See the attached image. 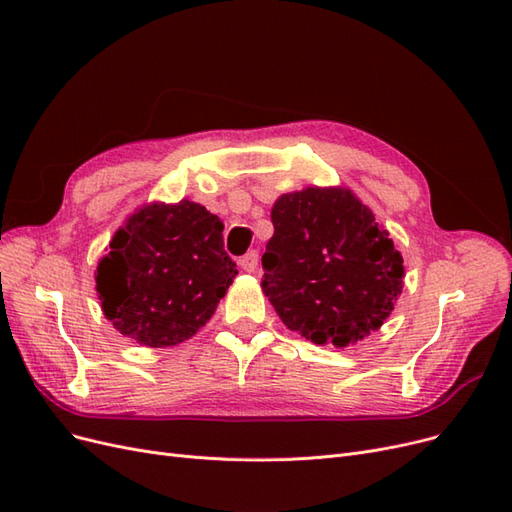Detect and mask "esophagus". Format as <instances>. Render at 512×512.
Wrapping results in <instances>:
<instances>
[{"label":"esophagus","mask_w":512,"mask_h":512,"mask_svg":"<svg viewBox=\"0 0 512 512\" xmlns=\"http://www.w3.org/2000/svg\"><path fill=\"white\" fill-rule=\"evenodd\" d=\"M239 265H241V269H243V271H247V273H254V271L258 269V252H256V250H252V252H247L245 256H241Z\"/></svg>","instance_id":"obj_1"}]
</instances>
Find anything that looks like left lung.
I'll list each match as a JSON object with an SVG mask.
<instances>
[{"label": "left lung", "mask_w": 512, "mask_h": 512, "mask_svg": "<svg viewBox=\"0 0 512 512\" xmlns=\"http://www.w3.org/2000/svg\"><path fill=\"white\" fill-rule=\"evenodd\" d=\"M262 254V292L290 331L346 348L378 331L404 288L389 230L346 188L282 194Z\"/></svg>", "instance_id": "1"}]
</instances>
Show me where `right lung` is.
<instances>
[{"label": "right lung", "mask_w": 512, "mask_h": 512, "mask_svg": "<svg viewBox=\"0 0 512 512\" xmlns=\"http://www.w3.org/2000/svg\"><path fill=\"white\" fill-rule=\"evenodd\" d=\"M222 230L218 215L188 198L136 209L96 269L106 320L147 348L196 335L239 273L224 252Z\"/></svg>", "instance_id": "1"}]
</instances>
